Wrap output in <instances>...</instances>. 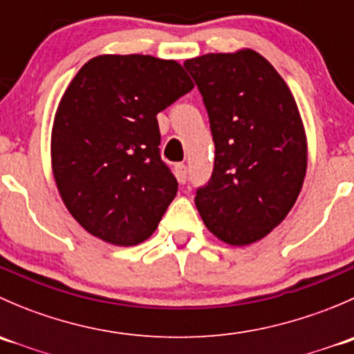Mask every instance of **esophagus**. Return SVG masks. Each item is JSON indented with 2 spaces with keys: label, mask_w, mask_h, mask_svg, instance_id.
Instances as JSON below:
<instances>
[{
  "label": "esophagus",
  "mask_w": 354,
  "mask_h": 354,
  "mask_svg": "<svg viewBox=\"0 0 354 354\" xmlns=\"http://www.w3.org/2000/svg\"><path fill=\"white\" fill-rule=\"evenodd\" d=\"M174 174H176L180 183H185V181H187V166H185V164H176V166H174Z\"/></svg>",
  "instance_id": "34e87169"
}]
</instances>
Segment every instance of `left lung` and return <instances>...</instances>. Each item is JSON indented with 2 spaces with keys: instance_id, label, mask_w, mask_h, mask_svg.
<instances>
[{
  "instance_id": "left-lung-1",
  "label": "left lung",
  "mask_w": 354,
  "mask_h": 354,
  "mask_svg": "<svg viewBox=\"0 0 354 354\" xmlns=\"http://www.w3.org/2000/svg\"><path fill=\"white\" fill-rule=\"evenodd\" d=\"M212 131L214 169L197 188L203 224L224 243L269 234L295 205L306 173V138L295 97L252 49L187 59Z\"/></svg>"
}]
</instances>
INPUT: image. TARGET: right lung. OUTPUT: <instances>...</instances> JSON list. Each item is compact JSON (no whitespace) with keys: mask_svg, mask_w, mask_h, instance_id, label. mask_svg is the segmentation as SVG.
Returning a JSON list of instances; mask_svg holds the SVG:
<instances>
[{"mask_svg":"<svg viewBox=\"0 0 354 354\" xmlns=\"http://www.w3.org/2000/svg\"><path fill=\"white\" fill-rule=\"evenodd\" d=\"M192 88L181 65L147 55L97 56L75 75L56 111L53 173L88 233L120 246L154 233L178 192L156 116Z\"/></svg>","mask_w":354,"mask_h":354,"instance_id":"add662e5","label":"right lung"}]
</instances>
